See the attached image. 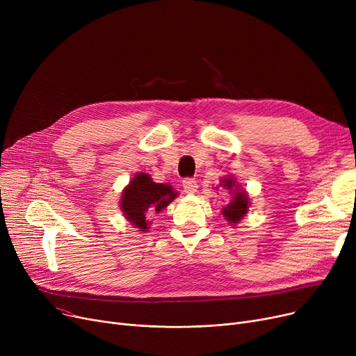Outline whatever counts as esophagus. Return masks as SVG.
Instances as JSON below:
<instances>
[{
    "mask_svg": "<svg viewBox=\"0 0 356 356\" xmlns=\"http://www.w3.org/2000/svg\"><path fill=\"white\" fill-rule=\"evenodd\" d=\"M183 189H184L186 193L193 195V193H196V191H197V183H196L193 179H186V180L183 181Z\"/></svg>",
    "mask_w": 356,
    "mask_h": 356,
    "instance_id": "esophagus-1",
    "label": "esophagus"
}]
</instances>
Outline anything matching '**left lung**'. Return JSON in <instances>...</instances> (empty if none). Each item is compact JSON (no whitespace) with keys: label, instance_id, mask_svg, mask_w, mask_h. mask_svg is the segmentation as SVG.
Wrapping results in <instances>:
<instances>
[{"label":"left lung","instance_id":"obj_1","mask_svg":"<svg viewBox=\"0 0 356 356\" xmlns=\"http://www.w3.org/2000/svg\"><path fill=\"white\" fill-rule=\"evenodd\" d=\"M219 188L228 191L232 195L229 203L227 204V207L222 208V215L231 223L232 227H235L248 213V208L251 204L250 196L245 189H241V186L236 183L234 176L222 177L220 183H219ZM215 189H218V188H215Z\"/></svg>","mask_w":356,"mask_h":356}]
</instances>
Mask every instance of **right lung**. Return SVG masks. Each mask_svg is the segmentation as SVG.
Returning <instances> with one entry per match:
<instances>
[{"label":"right lung","instance_id":"right-lung-1","mask_svg":"<svg viewBox=\"0 0 356 356\" xmlns=\"http://www.w3.org/2000/svg\"><path fill=\"white\" fill-rule=\"evenodd\" d=\"M177 195L170 184L156 183L149 175L137 173L121 193L120 209L131 225L140 232H147L152 223L148 216L161 212Z\"/></svg>","mask_w":356,"mask_h":356}]
</instances>
